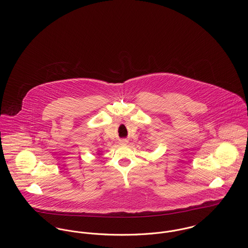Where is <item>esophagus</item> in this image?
Returning a JSON list of instances; mask_svg holds the SVG:
<instances>
[{
  "label": "esophagus",
  "instance_id": "1",
  "mask_svg": "<svg viewBox=\"0 0 248 248\" xmlns=\"http://www.w3.org/2000/svg\"><path fill=\"white\" fill-rule=\"evenodd\" d=\"M127 143H128L127 140H120V144H121V145H127Z\"/></svg>",
  "mask_w": 248,
  "mask_h": 248
}]
</instances>
